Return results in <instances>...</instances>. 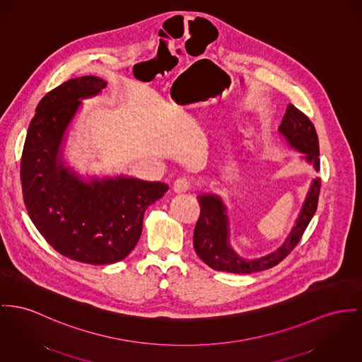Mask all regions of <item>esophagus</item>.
I'll use <instances>...</instances> for the list:
<instances>
[{
    "mask_svg": "<svg viewBox=\"0 0 362 362\" xmlns=\"http://www.w3.org/2000/svg\"><path fill=\"white\" fill-rule=\"evenodd\" d=\"M173 188H174V192L175 193L188 192L192 188V184H191V181L188 178L181 177V178L175 180Z\"/></svg>",
    "mask_w": 362,
    "mask_h": 362,
    "instance_id": "1",
    "label": "esophagus"
}]
</instances>
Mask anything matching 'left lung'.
Masks as SVG:
<instances>
[{"mask_svg": "<svg viewBox=\"0 0 362 362\" xmlns=\"http://www.w3.org/2000/svg\"><path fill=\"white\" fill-rule=\"evenodd\" d=\"M279 133L286 139L291 148L303 153V159L320 170L318 137L312 121L296 107L288 104ZM321 180L314 178L305 199L302 210L295 221L286 241L276 251L255 259L239 257L229 244V219L226 206L216 193H203L197 196L200 216L193 232V247L199 258L214 270L229 273H254L270 269L280 264L299 243L309 222L317 210Z\"/></svg>", "mask_w": 362, "mask_h": 362, "instance_id": "8db88e82", "label": "left lung"}]
</instances>
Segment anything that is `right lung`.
<instances>
[{
    "instance_id": "obj_1",
    "label": "right lung",
    "mask_w": 362,
    "mask_h": 362,
    "mask_svg": "<svg viewBox=\"0 0 362 362\" xmlns=\"http://www.w3.org/2000/svg\"><path fill=\"white\" fill-rule=\"evenodd\" d=\"M105 86L85 75L50 90L30 122L21 163L25 209L38 232L59 254L90 265L126 258L141 236L145 210L169 189L126 175L85 181L64 166L62 144L81 100Z\"/></svg>"
}]
</instances>
